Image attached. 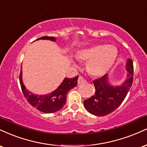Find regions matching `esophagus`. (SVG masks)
Wrapping results in <instances>:
<instances>
[{"mask_svg": "<svg viewBox=\"0 0 147 147\" xmlns=\"http://www.w3.org/2000/svg\"><path fill=\"white\" fill-rule=\"evenodd\" d=\"M77 82H78V84H85V83L86 82V80L84 78V77H81V76H80V77H79L78 81H77Z\"/></svg>", "mask_w": 147, "mask_h": 147, "instance_id": "1", "label": "esophagus"}]
</instances>
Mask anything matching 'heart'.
Returning a JSON list of instances; mask_svg holds the SVG:
<instances>
[{"mask_svg": "<svg viewBox=\"0 0 147 147\" xmlns=\"http://www.w3.org/2000/svg\"><path fill=\"white\" fill-rule=\"evenodd\" d=\"M118 55L116 48L112 45H98L83 49L78 53V57L88 62V72L93 77H101L112 68ZM77 65L75 61H73Z\"/></svg>", "mask_w": 147, "mask_h": 147, "instance_id": "b5f03b06", "label": "heart"}]
</instances>
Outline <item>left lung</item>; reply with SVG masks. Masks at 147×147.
Returning <instances> with one entry per match:
<instances>
[{
	"instance_id": "1",
	"label": "left lung",
	"mask_w": 147,
	"mask_h": 147,
	"mask_svg": "<svg viewBox=\"0 0 147 147\" xmlns=\"http://www.w3.org/2000/svg\"><path fill=\"white\" fill-rule=\"evenodd\" d=\"M126 70V80L121 86H112L109 84L107 74L93 81L96 90L95 94L84 101V105L88 112L95 116H103L114 112L119 107L133 83L134 66L131 59H127Z\"/></svg>"
}]
</instances>
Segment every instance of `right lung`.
Listing matches in <instances>:
<instances>
[{
  "mask_svg": "<svg viewBox=\"0 0 147 147\" xmlns=\"http://www.w3.org/2000/svg\"><path fill=\"white\" fill-rule=\"evenodd\" d=\"M39 40H49L55 42L54 37L44 36L37 39ZM22 69L20 74V84L24 96L26 97L28 102L38 110L44 113H54L59 111L63 107L66 102V95L70 90L77 86L78 76L72 79L66 77L59 86L55 90L50 94L44 95H37L26 89L22 82Z\"/></svg>",
  "mask_w": 147,
  "mask_h": 147,
  "instance_id": "1",
  "label": "right lung"
}]
</instances>
